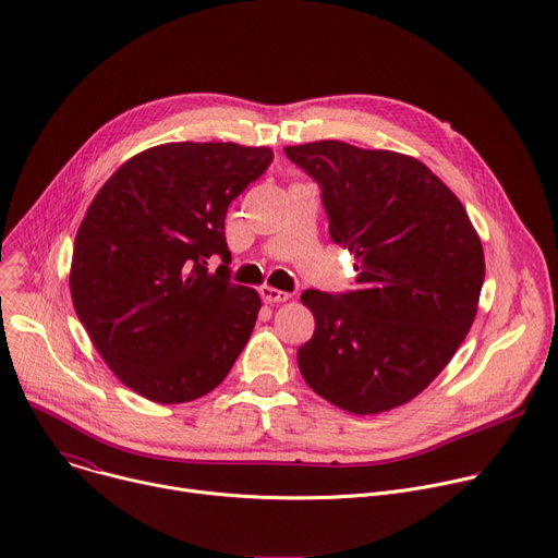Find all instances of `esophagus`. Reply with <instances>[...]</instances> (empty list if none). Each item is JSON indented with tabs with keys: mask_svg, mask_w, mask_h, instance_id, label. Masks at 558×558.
<instances>
[{
	"mask_svg": "<svg viewBox=\"0 0 558 558\" xmlns=\"http://www.w3.org/2000/svg\"><path fill=\"white\" fill-rule=\"evenodd\" d=\"M260 295H263V300L269 302V304L287 302V300L291 298L289 291H280V289H276V287H260Z\"/></svg>",
	"mask_w": 558,
	"mask_h": 558,
	"instance_id": "1",
	"label": "esophagus"
}]
</instances>
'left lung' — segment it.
I'll use <instances>...</instances> for the list:
<instances>
[{
  "instance_id": "1",
  "label": "left lung",
  "mask_w": 558,
  "mask_h": 558,
  "mask_svg": "<svg viewBox=\"0 0 558 558\" xmlns=\"http://www.w3.org/2000/svg\"><path fill=\"white\" fill-rule=\"evenodd\" d=\"M323 187L333 243L357 289H306L315 331L298 349L304 381L333 407L377 415L417 397L465 340L484 284L482 238L461 201L413 156L344 141L287 145Z\"/></svg>"
}]
</instances>
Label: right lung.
<instances>
[{"mask_svg": "<svg viewBox=\"0 0 558 558\" xmlns=\"http://www.w3.org/2000/svg\"><path fill=\"white\" fill-rule=\"evenodd\" d=\"M271 161L265 145H156L128 158L78 225L74 311L108 368L147 400H198L245 349L260 295L207 263L231 258L227 209Z\"/></svg>", "mask_w": 558, "mask_h": 558, "instance_id": "obj_1", "label": "right lung"}]
</instances>
